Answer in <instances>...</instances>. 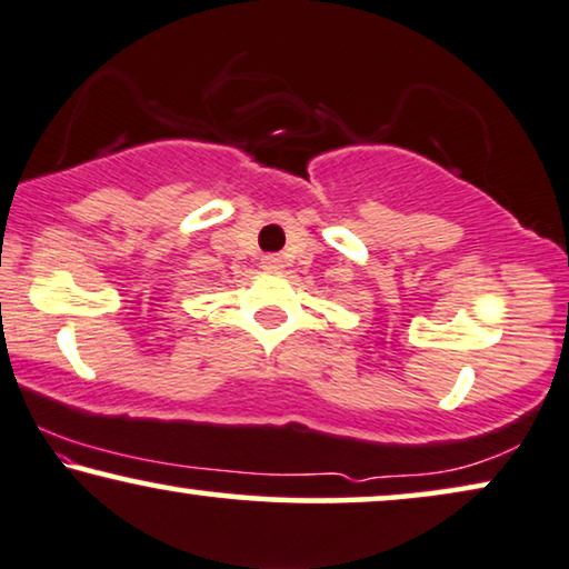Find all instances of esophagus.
<instances>
[{"label":"esophagus","instance_id":"1","mask_svg":"<svg viewBox=\"0 0 569 569\" xmlns=\"http://www.w3.org/2000/svg\"><path fill=\"white\" fill-rule=\"evenodd\" d=\"M262 268L270 270V272H276V270L283 268V260H280L278 254H264L262 257Z\"/></svg>","mask_w":569,"mask_h":569}]
</instances>
